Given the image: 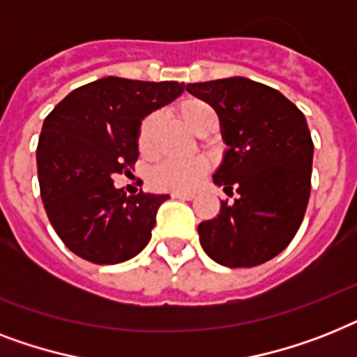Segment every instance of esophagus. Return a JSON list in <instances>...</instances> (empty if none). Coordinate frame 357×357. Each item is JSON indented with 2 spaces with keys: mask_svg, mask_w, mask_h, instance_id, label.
Returning <instances> with one entry per match:
<instances>
[{
  "mask_svg": "<svg viewBox=\"0 0 357 357\" xmlns=\"http://www.w3.org/2000/svg\"><path fill=\"white\" fill-rule=\"evenodd\" d=\"M174 199H194L192 192H172Z\"/></svg>",
  "mask_w": 357,
  "mask_h": 357,
  "instance_id": "esophagus-1",
  "label": "esophagus"
}]
</instances>
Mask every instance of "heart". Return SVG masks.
Listing matches in <instances>:
<instances>
[{
	"label": "heart",
	"instance_id": "1",
	"mask_svg": "<svg viewBox=\"0 0 357 357\" xmlns=\"http://www.w3.org/2000/svg\"><path fill=\"white\" fill-rule=\"evenodd\" d=\"M176 112L188 128L198 135L218 124V117H216L213 106L202 98H187L181 104H178ZM158 121V115L152 113L141 123V128L137 133V144L143 152H149L150 146H152ZM207 169L208 163L204 158L167 159L152 170V183L159 188H169V190H192L202 181Z\"/></svg>",
	"mask_w": 357,
	"mask_h": 357
}]
</instances>
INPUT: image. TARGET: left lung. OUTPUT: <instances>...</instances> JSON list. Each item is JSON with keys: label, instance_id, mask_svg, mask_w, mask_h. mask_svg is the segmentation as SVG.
<instances>
[{"label": "left lung", "instance_id": "8db88e82", "mask_svg": "<svg viewBox=\"0 0 357 357\" xmlns=\"http://www.w3.org/2000/svg\"><path fill=\"white\" fill-rule=\"evenodd\" d=\"M187 91L218 113L227 150L214 185L238 194L198 225L199 244L227 268L268 262L294 240L308 205L314 143L306 119L280 91L251 78L187 84Z\"/></svg>", "mask_w": 357, "mask_h": 357}]
</instances>
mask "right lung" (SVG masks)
<instances>
[{
    "instance_id": "1",
    "label": "right lung",
    "mask_w": 357,
    "mask_h": 357,
    "mask_svg": "<svg viewBox=\"0 0 357 357\" xmlns=\"http://www.w3.org/2000/svg\"><path fill=\"white\" fill-rule=\"evenodd\" d=\"M185 84L104 77L73 89L43 121L36 165L49 222L80 259L119 264L141 253L169 194L126 196L113 174L139 158L146 115L183 93Z\"/></svg>"
}]
</instances>
